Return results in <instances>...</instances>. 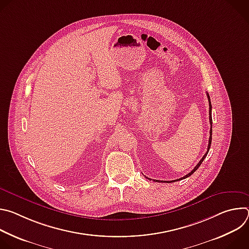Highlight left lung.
<instances>
[{"instance_id": "obj_1", "label": "left lung", "mask_w": 249, "mask_h": 249, "mask_svg": "<svg viewBox=\"0 0 249 249\" xmlns=\"http://www.w3.org/2000/svg\"><path fill=\"white\" fill-rule=\"evenodd\" d=\"M207 96H208V100H209V120H210V124H211V128H210V138H209V144H208V149H207V152H206V154L204 155V157L200 160V161L198 162V164L192 169V171L191 172H189L188 174H186L185 176H183V177H181V178H178V179H175V180H171V181H162V180H156V179H154L156 182H167V183H170V182H175V181H178V180H181V179H185V178H187L188 176H190L191 174H193L197 169H198V167L201 165V163L203 162V160H204V159L206 158V156L208 155V153H209V150H210V147H211V143H212V104H211V99H210V95H209V93H207ZM147 177V176H146ZM148 178V177H147ZM148 179H150V180H152L151 178H148Z\"/></svg>"}]
</instances>
